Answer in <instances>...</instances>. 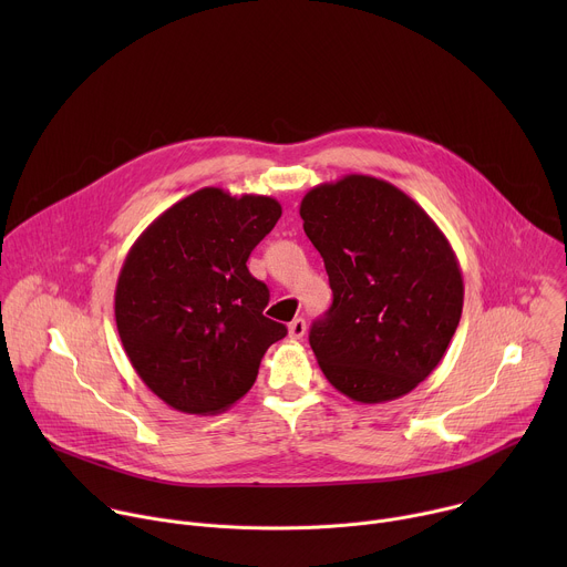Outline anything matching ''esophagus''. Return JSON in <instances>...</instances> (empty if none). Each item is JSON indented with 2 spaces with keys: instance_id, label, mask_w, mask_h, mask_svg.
Returning <instances> with one entry per match:
<instances>
[{
  "instance_id": "obj_1",
  "label": "esophagus",
  "mask_w": 567,
  "mask_h": 567,
  "mask_svg": "<svg viewBox=\"0 0 567 567\" xmlns=\"http://www.w3.org/2000/svg\"><path fill=\"white\" fill-rule=\"evenodd\" d=\"M305 332H307V326H305L302 318H293V320L289 322V337H291V339H302Z\"/></svg>"
}]
</instances>
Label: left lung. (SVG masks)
<instances>
[{"label": "left lung", "instance_id": "8db88e82", "mask_svg": "<svg viewBox=\"0 0 567 567\" xmlns=\"http://www.w3.org/2000/svg\"><path fill=\"white\" fill-rule=\"evenodd\" d=\"M300 217L334 293L309 332L322 374L359 403L409 394L440 365L462 316L446 235L415 199L370 175L311 188Z\"/></svg>", "mask_w": 567, "mask_h": 567}]
</instances>
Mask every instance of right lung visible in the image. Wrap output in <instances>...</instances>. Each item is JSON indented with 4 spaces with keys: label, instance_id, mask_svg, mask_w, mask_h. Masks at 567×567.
Listing matches in <instances>:
<instances>
[{
    "label": "right lung",
    "instance_id": "1",
    "mask_svg": "<svg viewBox=\"0 0 567 567\" xmlns=\"http://www.w3.org/2000/svg\"><path fill=\"white\" fill-rule=\"evenodd\" d=\"M282 206L267 195L202 188L161 213L118 274L114 316L141 381L171 409L217 415L256 383L287 337L262 311L269 289L247 260Z\"/></svg>",
    "mask_w": 567,
    "mask_h": 567
}]
</instances>
